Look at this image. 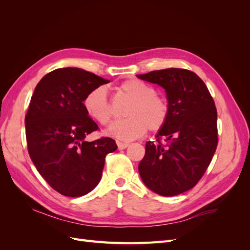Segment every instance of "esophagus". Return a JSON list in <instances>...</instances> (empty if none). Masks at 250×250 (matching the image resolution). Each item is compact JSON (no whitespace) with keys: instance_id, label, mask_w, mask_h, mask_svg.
Here are the masks:
<instances>
[{"instance_id":"1","label":"esophagus","mask_w":250,"mask_h":250,"mask_svg":"<svg viewBox=\"0 0 250 250\" xmlns=\"http://www.w3.org/2000/svg\"><path fill=\"white\" fill-rule=\"evenodd\" d=\"M118 144V148L120 150H123V149H126L128 146H129V144L128 143H122V142H117Z\"/></svg>"}]
</instances>
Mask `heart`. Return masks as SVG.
<instances>
[{"mask_svg": "<svg viewBox=\"0 0 250 250\" xmlns=\"http://www.w3.org/2000/svg\"><path fill=\"white\" fill-rule=\"evenodd\" d=\"M120 93L130 101L125 109L122 121L113 124L108 133L122 141L141 138L147 130H161L167 123L170 106L165 97L155 93L154 88L137 78L123 81L119 86ZM83 108L89 118L102 126H108L112 121V111L106 89L98 86L85 95Z\"/></svg>", "mask_w": 250, "mask_h": 250, "instance_id": "heart-1", "label": "heart"}]
</instances>
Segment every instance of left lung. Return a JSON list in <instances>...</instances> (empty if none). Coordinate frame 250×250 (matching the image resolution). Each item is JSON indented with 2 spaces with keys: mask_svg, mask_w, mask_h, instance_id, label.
<instances>
[{
  "mask_svg": "<svg viewBox=\"0 0 250 250\" xmlns=\"http://www.w3.org/2000/svg\"><path fill=\"white\" fill-rule=\"evenodd\" d=\"M167 93V123L146 143L139 165L151 191L170 197L191 190L206 173L218 145L217 109L206 83L186 69H165L137 75Z\"/></svg>",
  "mask_w": 250,
  "mask_h": 250,
  "instance_id": "1",
  "label": "left lung"
}]
</instances>
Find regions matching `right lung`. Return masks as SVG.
Segmentation results:
<instances>
[{"instance_id": "right-lung-1", "label": "right lung", "mask_w": 250, "mask_h": 250, "mask_svg": "<svg viewBox=\"0 0 250 250\" xmlns=\"http://www.w3.org/2000/svg\"><path fill=\"white\" fill-rule=\"evenodd\" d=\"M109 80L76 67L48 73L37 83L25 117L30 157L49 186L59 194L79 197L99 184L105 157L116 141H85L99 127L83 108L90 89Z\"/></svg>"}]
</instances>
